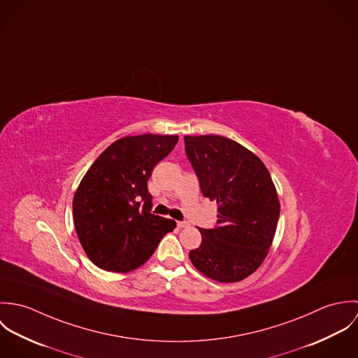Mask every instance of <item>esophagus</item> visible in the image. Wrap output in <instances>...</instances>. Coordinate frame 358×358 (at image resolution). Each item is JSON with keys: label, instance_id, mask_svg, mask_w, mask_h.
Returning a JSON list of instances; mask_svg holds the SVG:
<instances>
[{"label": "esophagus", "instance_id": "1", "mask_svg": "<svg viewBox=\"0 0 358 358\" xmlns=\"http://www.w3.org/2000/svg\"><path fill=\"white\" fill-rule=\"evenodd\" d=\"M176 224H178V227H179V229H185V227H189V223H187V222H178Z\"/></svg>", "mask_w": 358, "mask_h": 358}]
</instances>
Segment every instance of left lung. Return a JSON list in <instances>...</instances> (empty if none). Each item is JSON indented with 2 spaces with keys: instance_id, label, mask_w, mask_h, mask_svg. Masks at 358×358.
Wrapping results in <instances>:
<instances>
[{
  "instance_id": "8db88e82",
  "label": "left lung",
  "mask_w": 358,
  "mask_h": 358,
  "mask_svg": "<svg viewBox=\"0 0 358 358\" xmlns=\"http://www.w3.org/2000/svg\"><path fill=\"white\" fill-rule=\"evenodd\" d=\"M185 146L203 194L217 205V226L200 229L201 245L189 257L210 280L241 281L271 247L280 216L275 186L262 159L229 138L185 136Z\"/></svg>"
}]
</instances>
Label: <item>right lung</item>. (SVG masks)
Instances as JSON below:
<instances>
[{
    "mask_svg": "<svg viewBox=\"0 0 358 358\" xmlns=\"http://www.w3.org/2000/svg\"><path fill=\"white\" fill-rule=\"evenodd\" d=\"M178 135L124 136L103 152L81 179L73 220L90 260L106 271L128 273L149 260L161 238L176 227L150 213L148 180L178 143Z\"/></svg>",
    "mask_w": 358,
    "mask_h": 358,
    "instance_id": "1",
    "label": "right lung"
}]
</instances>
